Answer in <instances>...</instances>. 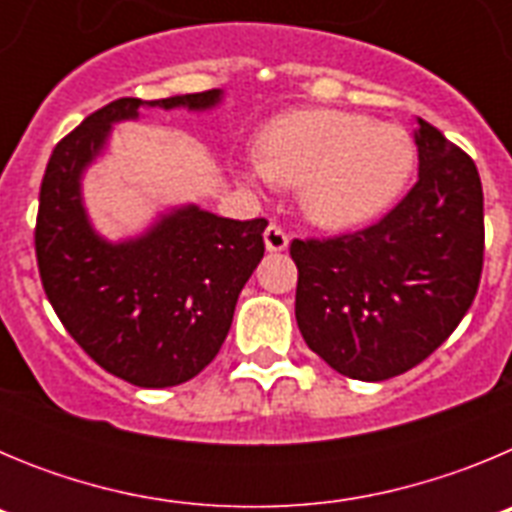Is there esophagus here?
Listing matches in <instances>:
<instances>
[{"label":"esophagus","mask_w":512,"mask_h":512,"mask_svg":"<svg viewBox=\"0 0 512 512\" xmlns=\"http://www.w3.org/2000/svg\"><path fill=\"white\" fill-rule=\"evenodd\" d=\"M264 246H266V251H271V253L284 251V248L289 246V235L284 233L277 223H271L269 228L264 230Z\"/></svg>","instance_id":"esophagus-1"}]
</instances>
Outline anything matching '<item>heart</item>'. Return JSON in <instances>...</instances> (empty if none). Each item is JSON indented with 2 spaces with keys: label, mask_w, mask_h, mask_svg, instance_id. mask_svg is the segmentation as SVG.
Listing matches in <instances>:
<instances>
[{
  "label": "heart",
  "mask_w": 512,
  "mask_h": 512,
  "mask_svg": "<svg viewBox=\"0 0 512 512\" xmlns=\"http://www.w3.org/2000/svg\"><path fill=\"white\" fill-rule=\"evenodd\" d=\"M413 166V140L397 125L343 110H297L266 125L246 176L300 187L310 223L354 230L390 210Z\"/></svg>",
  "instance_id": "b5f03b06"
}]
</instances>
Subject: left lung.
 Returning <instances> with one entry per match:
<instances>
[{
  "instance_id": "1",
  "label": "left lung",
  "mask_w": 512,
  "mask_h": 512,
  "mask_svg": "<svg viewBox=\"0 0 512 512\" xmlns=\"http://www.w3.org/2000/svg\"><path fill=\"white\" fill-rule=\"evenodd\" d=\"M415 146L418 182L377 225L289 246L302 338L338 374L361 382L428 359L467 315L482 277L477 166L420 117Z\"/></svg>"
}]
</instances>
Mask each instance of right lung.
I'll return each instance as SVG.
<instances>
[{
	"label": "right lung",
	"instance_id": "obj_1",
	"mask_svg": "<svg viewBox=\"0 0 512 512\" xmlns=\"http://www.w3.org/2000/svg\"><path fill=\"white\" fill-rule=\"evenodd\" d=\"M223 89L169 99L122 97L53 148L40 184L35 253L63 328L102 369L135 387H174L210 364L228 336L238 295L264 259V217L230 220L197 205L161 212L146 233L107 241L84 207V171L112 125L143 107L207 112Z\"/></svg>",
	"mask_w": 512,
	"mask_h": 512
}]
</instances>
